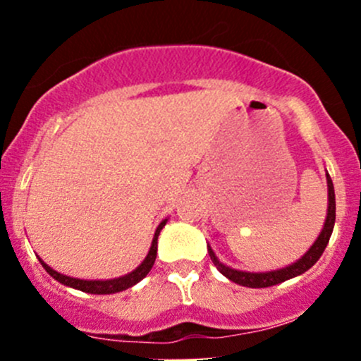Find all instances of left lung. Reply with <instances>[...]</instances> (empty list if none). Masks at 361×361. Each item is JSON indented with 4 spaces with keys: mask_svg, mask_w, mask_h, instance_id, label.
I'll return each instance as SVG.
<instances>
[{
    "mask_svg": "<svg viewBox=\"0 0 361 361\" xmlns=\"http://www.w3.org/2000/svg\"><path fill=\"white\" fill-rule=\"evenodd\" d=\"M326 183H329V214H326L325 220V227H323L322 234L319 238L316 239L314 245L311 246V250L297 260L295 264L288 265L285 269H279V271H272V272H243V271H235V269L227 267L221 262H218V258L214 257L213 250L207 248V253H209L211 260H213L214 267L228 278L231 281L238 283V285L248 286V288H267V286H274L279 285V283L286 281V279H292L295 276L304 274L307 269H311L312 265L318 262V258L322 257V253L325 251L326 245L330 241V235H332L334 231V224H336V192H334V183L332 178L326 174Z\"/></svg>",
    "mask_w": 361,
    "mask_h": 361,
    "instance_id": "obj_1",
    "label": "left lung"
}]
</instances>
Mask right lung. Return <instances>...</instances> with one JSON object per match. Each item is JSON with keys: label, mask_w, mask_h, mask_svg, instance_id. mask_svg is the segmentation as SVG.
<instances>
[{"label": "right lung", "mask_w": 361, "mask_h": 361, "mask_svg": "<svg viewBox=\"0 0 361 361\" xmlns=\"http://www.w3.org/2000/svg\"><path fill=\"white\" fill-rule=\"evenodd\" d=\"M164 225H166V220H164L162 224L157 227V231H155L150 251H148V255H147V258L143 260V264H141L136 271H133L130 274H127V276H122V278L108 279V281H85V279H75V278H69V276L59 274V272H56L54 269H50L43 260H39V264L43 265V269H45V271L49 272L54 279H57V281L63 283V285L71 286V288L82 290V292H87V293H96V295H108V293L122 292V290H127V288H130V286L136 285V283H140L141 279H143L145 276L150 272V269L154 267L155 257H157V239H159V234H160V231H162Z\"/></svg>", "instance_id": "1"}]
</instances>
